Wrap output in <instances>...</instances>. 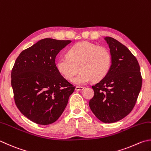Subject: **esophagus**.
Returning <instances> with one entry per match:
<instances>
[{
  "label": "esophagus",
  "mask_w": 151,
  "mask_h": 151,
  "mask_svg": "<svg viewBox=\"0 0 151 151\" xmlns=\"http://www.w3.org/2000/svg\"><path fill=\"white\" fill-rule=\"evenodd\" d=\"M83 89V87L81 86H77L76 87V91H81Z\"/></svg>",
  "instance_id": "esophagus-1"
}]
</instances>
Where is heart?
<instances>
[{
  "mask_svg": "<svg viewBox=\"0 0 151 151\" xmlns=\"http://www.w3.org/2000/svg\"><path fill=\"white\" fill-rule=\"evenodd\" d=\"M112 63V55L107 48L89 42H80L70 48L68 55L58 58L56 66L58 72L68 80L73 78L79 68L81 72L73 82L83 85L93 79L99 81L105 78Z\"/></svg>",
  "mask_w": 151,
  "mask_h": 151,
  "instance_id": "1",
  "label": "heart"
}]
</instances>
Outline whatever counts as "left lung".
<instances>
[{
	"mask_svg": "<svg viewBox=\"0 0 151 151\" xmlns=\"http://www.w3.org/2000/svg\"><path fill=\"white\" fill-rule=\"evenodd\" d=\"M112 63L107 76L92 86L94 96L89 107L99 120L114 123L132 112L142 86L140 66L135 56L120 42L110 37Z\"/></svg>",
	"mask_w": 151,
	"mask_h": 151,
	"instance_id": "8db88e82",
	"label": "left lung"
}]
</instances>
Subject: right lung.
I'll return each instance as SVG.
<instances>
[{
    "mask_svg": "<svg viewBox=\"0 0 151 151\" xmlns=\"http://www.w3.org/2000/svg\"><path fill=\"white\" fill-rule=\"evenodd\" d=\"M70 40L46 38L25 49L11 72L14 99L23 115L40 125L54 123L63 113L76 87L56 69V56Z\"/></svg>",
    "mask_w": 151,
    "mask_h": 151,
    "instance_id": "add662e5",
    "label": "right lung"
}]
</instances>
